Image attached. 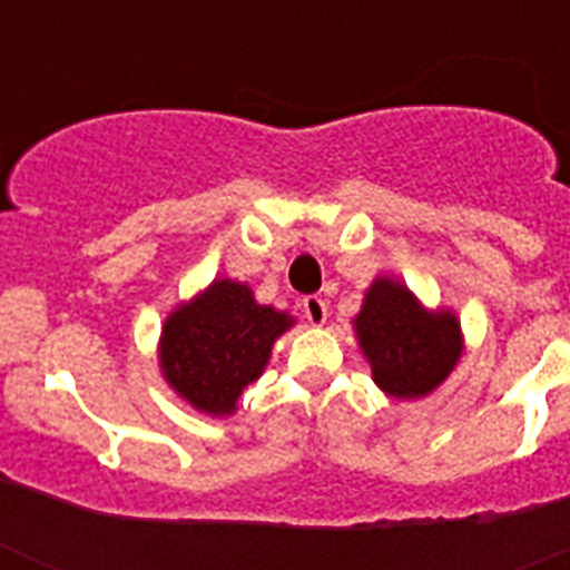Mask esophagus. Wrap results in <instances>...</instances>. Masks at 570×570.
Segmentation results:
<instances>
[{"mask_svg": "<svg viewBox=\"0 0 570 570\" xmlns=\"http://www.w3.org/2000/svg\"><path fill=\"white\" fill-rule=\"evenodd\" d=\"M302 314H305V320L311 322V325H322V322L328 320V305H325V299L322 296H305L302 299Z\"/></svg>", "mask_w": 570, "mask_h": 570, "instance_id": "esophagus-1", "label": "esophagus"}]
</instances>
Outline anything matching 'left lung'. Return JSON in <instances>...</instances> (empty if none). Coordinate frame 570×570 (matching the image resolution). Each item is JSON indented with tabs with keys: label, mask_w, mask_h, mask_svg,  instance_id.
I'll return each instance as SVG.
<instances>
[{
	"label": "left lung",
	"mask_w": 570,
	"mask_h": 570,
	"mask_svg": "<svg viewBox=\"0 0 570 570\" xmlns=\"http://www.w3.org/2000/svg\"><path fill=\"white\" fill-rule=\"evenodd\" d=\"M356 336L371 360L374 382L391 396L431 394L462 351L454 314H428L394 279H376L356 316Z\"/></svg>",
	"instance_id": "obj_1"
}]
</instances>
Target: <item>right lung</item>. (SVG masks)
<instances>
[{
    "label": "right lung",
    "instance_id": "obj_1",
    "mask_svg": "<svg viewBox=\"0 0 570 570\" xmlns=\"http://www.w3.org/2000/svg\"><path fill=\"white\" fill-rule=\"evenodd\" d=\"M291 316L256 305L248 285L214 282L170 314L163 331V371L179 396L208 414H230L271 356Z\"/></svg>",
    "mask_w": 570,
    "mask_h": 570
}]
</instances>
